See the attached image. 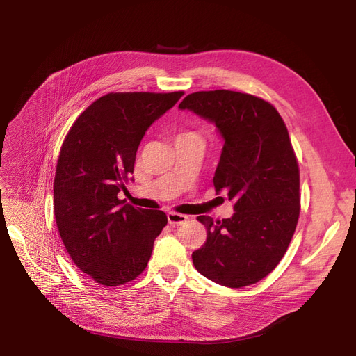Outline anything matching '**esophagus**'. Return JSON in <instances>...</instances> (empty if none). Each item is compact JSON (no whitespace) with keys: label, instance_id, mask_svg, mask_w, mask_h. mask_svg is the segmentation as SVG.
Masks as SVG:
<instances>
[{"label":"esophagus","instance_id":"esophagus-1","mask_svg":"<svg viewBox=\"0 0 356 356\" xmlns=\"http://www.w3.org/2000/svg\"><path fill=\"white\" fill-rule=\"evenodd\" d=\"M188 220L187 215L184 213H178V212H168V221L172 225H178V224H184Z\"/></svg>","mask_w":356,"mask_h":356}]
</instances>
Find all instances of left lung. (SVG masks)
<instances>
[{
  "instance_id": "left-lung-1",
  "label": "left lung",
  "mask_w": 356,
  "mask_h": 356,
  "mask_svg": "<svg viewBox=\"0 0 356 356\" xmlns=\"http://www.w3.org/2000/svg\"><path fill=\"white\" fill-rule=\"evenodd\" d=\"M178 108L217 127L224 145L213 187L234 209L221 221L200 215L208 236L193 264L222 286L261 281L282 260L300 213L298 165L282 117L257 96L232 90L191 93Z\"/></svg>"
}]
</instances>
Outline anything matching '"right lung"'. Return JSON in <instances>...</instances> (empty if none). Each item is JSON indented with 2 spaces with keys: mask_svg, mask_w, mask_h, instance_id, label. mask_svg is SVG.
Listing matches in <instances>:
<instances>
[{
  "mask_svg": "<svg viewBox=\"0 0 356 356\" xmlns=\"http://www.w3.org/2000/svg\"><path fill=\"white\" fill-rule=\"evenodd\" d=\"M182 95H105L79 115L62 144L53 186L58 230L75 266L98 284L115 286L141 275L168 224L163 211L134 208L118 193L148 127Z\"/></svg>",
  "mask_w": 356,
  "mask_h": 356,
  "instance_id": "obj_1",
  "label": "right lung"
}]
</instances>
